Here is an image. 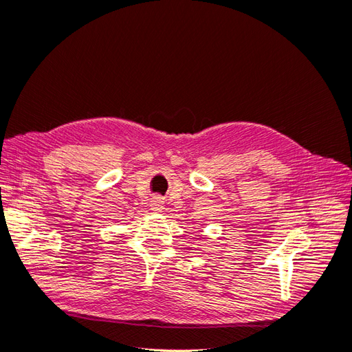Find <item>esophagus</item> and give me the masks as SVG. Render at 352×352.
Segmentation results:
<instances>
[{
    "label": "esophagus",
    "mask_w": 352,
    "mask_h": 352,
    "mask_svg": "<svg viewBox=\"0 0 352 352\" xmlns=\"http://www.w3.org/2000/svg\"><path fill=\"white\" fill-rule=\"evenodd\" d=\"M163 204H164V201L160 198V197H157V198H154L151 201V210L153 211H162L163 210Z\"/></svg>",
    "instance_id": "34e87169"
}]
</instances>
